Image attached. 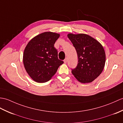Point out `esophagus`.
Returning <instances> with one entry per match:
<instances>
[{"mask_svg":"<svg viewBox=\"0 0 123 123\" xmlns=\"http://www.w3.org/2000/svg\"><path fill=\"white\" fill-rule=\"evenodd\" d=\"M68 61V60H67V58H65L64 60V63H67V62Z\"/></svg>","mask_w":123,"mask_h":123,"instance_id":"esophagus-1","label":"esophagus"}]
</instances>
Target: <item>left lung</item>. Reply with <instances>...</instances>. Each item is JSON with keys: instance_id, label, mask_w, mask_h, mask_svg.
I'll use <instances>...</instances> for the list:
<instances>
[{"instance_id": "1", "label": "left lung", "mask_w": 123, "mask_h": 123, "mask_svg": "<svg viewBox=\"0 0 123 123\" xmlns=\"http://www.w3.org/2000/svg\"><path fill=\"white\" fill-rule=\"evenodd\" d=\"M68 37L78 56V65L72 73L82 83L93 82L101 74L105 66L106 55L102 45L86 34L68 33Z\"/></svg>"}]
</instances>
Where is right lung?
<instances>
[{
    "mask_svg": "<svg viewBox=\"0 0 123 123\" xmlns=\"http://www.w3.org/2000/svg\"><path fill=\"white\" fill-rule=\"evenodd\" d=\"M60 34L45 32L28 42L23 55V63L27 72L33 81L46 82L52 78L63 61L58 59L54 47Z\"/></svg>",
    "mask_w": 123,
    "mask_h": 123,
    "instance_id": "add662e5",
    "label": "right lung"
}]
</instances>
